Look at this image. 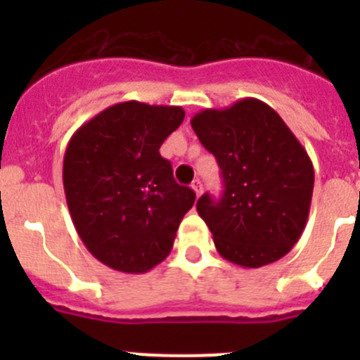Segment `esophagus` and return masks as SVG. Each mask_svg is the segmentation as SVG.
<instances>
[{
    "label": "esophagus",
    "mask_w": 360,
    "mask_h": 360,
    "mask_svg": "<svg viewBox=\"0 0 360 360\" xmlns=\"http://www.w3.org/2000/svg\"><path fill=\"white\" fill-rule=\"evenodd\" d=\"M191 187H193V191H195V193H196V196L202 195V191H203L202 180H195V182L191 184Z\"/></svg>",
    "instance_id": "34e87169"
}]
</instances>
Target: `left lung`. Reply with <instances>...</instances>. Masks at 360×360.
I'll return each instance as SVG.
<instances>
[{"label":"left lung","instance_id":"left-lung-1","mask_svg":"<svg viewBox=\"0 0 360 360\" xmlns=\"http://www.w3.org/2000/svg\"><path fill=\"white\" fill-rule=\"evenodd\" d=\"M191 126L224 176L221 198L196 202L219 256L245 269L287 256L310 212L314 165L307 149L269 104L252 97L200 111Z\"/></svg>","mask_w":360,"mask_h":360}]
</instances>
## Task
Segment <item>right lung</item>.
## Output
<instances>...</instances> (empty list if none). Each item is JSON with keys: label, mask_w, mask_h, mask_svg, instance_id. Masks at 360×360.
<instances>
[{"label": "right lung", "mask_w": 360, "mask_h": 360, "mask_svg": "<svg viewBox=\"0 0 360 360\" xmlns=\"http://www.w3.org/2000/svg\"><path fill=\"white\" fill-rule=\"evenodd\" d=\"M180 106L128 101L73 133L63 162L70 216L91 256L126 274H144L173 249L195 191L178 186L162 142L182 124Z\"/></svg>", "instance_id": "add662e5"}]
</instances>
